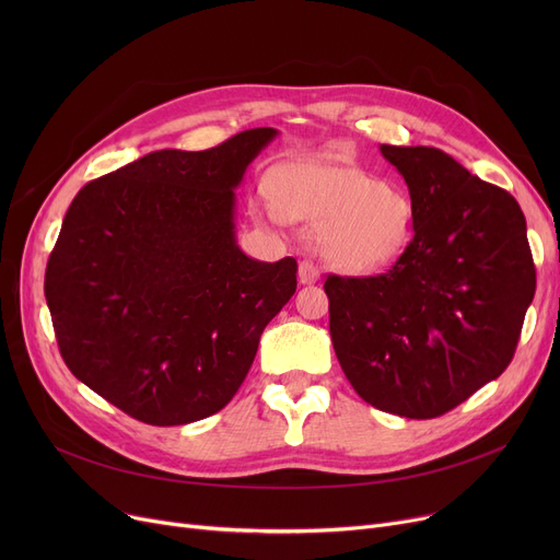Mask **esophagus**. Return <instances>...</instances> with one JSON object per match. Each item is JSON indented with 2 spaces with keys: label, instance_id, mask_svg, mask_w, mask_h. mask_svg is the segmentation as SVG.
<instances>
[{
  "label": "esophagus",
  "instance_id": "1",
  "mask_svg": "<svg viewBox=\"0 0 560 560\" xmlns=\"http://www.w3.org/2000/svg\"><path fill=\"white\" fill-rule=\"evenodd\" d=\"M319 279V268L311 260L300 262V281L302 283H315Z\"/></svg>",
  "mask_w": 560,
  "mask_h": 560
}]
</instances>
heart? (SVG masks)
I'll return each instance as SVG.
<instances>
[{"label": "heart", "instance_id": "b5f03b06", "mask_svg": "<svg viewBox=\"0 0 560 560\" xmlns=\"http://www.w3.org/2000/svg\"><path fill=\"white\" fill-rule=\"evenodd\" d=\"M268 195L283 220L319 224L317 249L347 275L388 270L413 238L410 195L349 163L295 159L268 176Z\"/></svg>", "mask_w": 560, "mask_h": 560}]
</instances>
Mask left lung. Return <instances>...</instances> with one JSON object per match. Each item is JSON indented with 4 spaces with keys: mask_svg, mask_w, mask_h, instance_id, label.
<instances>
[{
    "mask_svg": "<svg viewBox=\"0 0 560 560\" xmlns=\"http://www.w3.org/2000/svg\"><path fill=\"white\" fill-rule=\"evenodd\" d=\"M416 206L413 241L384 275H329L338 363L374 408L447 413L502 374L536 292L515 197L435 147L381 144Z\"/></svg>",
    "mask_w": 560,
    "mask_h": 560,
    "instance_id": "left-lung-1",
    "label": "left lung"
}]
</instances>
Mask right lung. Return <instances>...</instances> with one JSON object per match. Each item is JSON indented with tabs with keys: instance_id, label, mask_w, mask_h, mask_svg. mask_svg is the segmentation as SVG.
<instances>
[{
	"instance_id": "1",
	"label": "right lung",
	"mask_w": 560,
	"mask_h": 560,
	"mask_svg": "<svg viewBox=\"0 0 560 560\" xmlns=\"http://www.w3.org/2000/svg\"><path fill=\"white\" fill-rule=\"evenodd\" d=\"M277 133L152 152L70 203L45 272L58 349L81 384L144 424L224 408L295 295L298 260L249 258L233 222V190Z\"/></svg>"
}]
</instances>
